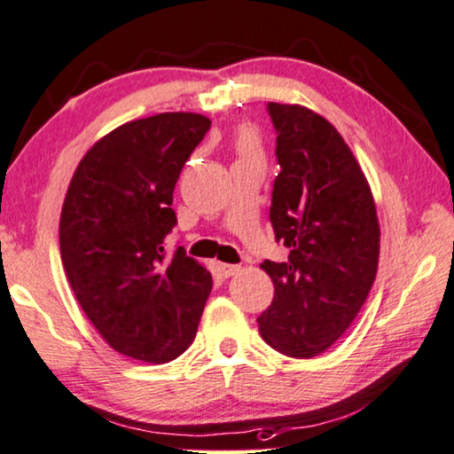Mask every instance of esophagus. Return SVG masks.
Instances as JSON below:
<instances>
[{"mask_svg": "<svg viewBox=\"0 0 454 454\" xmlns=\"http://www.w3.org/2000/svg\"><path fill=\"white\" fill-rule=\"evenodd\" d=\"M218 270H220L222 277H232V275L239 273L240 267L239 265H228V262H220Z\"/></svg>", "mask_w": 454, "mask_h": 454, "instance_id": "34e87169", "label": "esophagus"}]
</instances>
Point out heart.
<instances>
[{
  "instance_id": "b5f03b06",
  "label": "heart",
  "mask_w": 454,
  "mask_h": 454,
  "mask_svg": "<svg viewBox=\"0 0 454 454\" xmlns=\"http://www.w3.org/2000/svg\"><path fill=\"white\" fill-rule=\"evenodd\" d=\"M236 151H239V157H245V154H256L259 151V137L253 128H242L236 137Z\"/></svg>"
}]
</instances>
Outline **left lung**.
<instances>
[{"label": "left lung", "mask_w": 454, "mask_h": 454, "mask_svg": "<svg viewBox=\"0 0 454 454\" xmlns=\"http://www.w3.org/2000/svg\"><path fill=\"white\" fill-rule=\"evenodd\" d=\"M277 130L270 224L289 248L265 261L275 295L259 317L269 347L312 358L347 333L379 267L377 207L367 177L330 121L300 104H269Z\"/></svg>", "instance_id": "1"}]
</instances>
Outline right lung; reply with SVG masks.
Instances as JSON below:
<instances>
[{"label": "right lung", "instance_id": "1", "mask_svg": "<svg viewBox=\"0 0 454 454\" xmlns=\"http://www.w3.org/2000/svg\"><path fill=\"white\" fill-rule=\"evenodd\" d=\"M209 124L193 112L126 121L83 154L67 189L59 222L67 279L99 336L137 361L184 355L212 292L201 262L162 247L177 222L175 184Z\"/></svg>", "mask_w": 454, "mask_h": 454}]
</instances>
